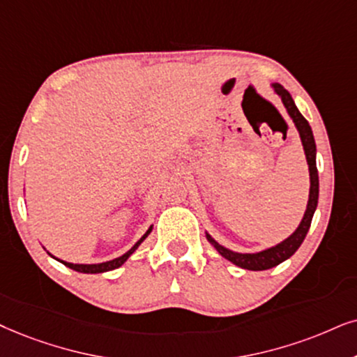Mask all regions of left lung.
<instances>
[{
  "mask_svg": "<svg viewBox=\"0 0 357 357\" xmlns=\"http://www.w3.org/2000/svg\"><path fill=\"white\" fill-rule=\"evenodd\" d=\"M275 92L278 93L280 98H282L283 105H285L288 115L291 116L293 123L296 125V130H298L301 143H303V150L306 155V161H308V168H310V199H308V206H306L305 215L301 219V222L298 225L295 232L291 234L290 237L285 238L283 242H280L278 245L270 247L267 250L257 252V254H237V252H232L225 247L219 245L218 242L212 238L209 234H206L207 241H209L212 245L218 249V252L224 259H227L229 261H232L234 265L237 267L245 268V270H268L272 267H277L278 264L285 261L287 259L295 254L298 250V247L301 245V242L305 241L306 234H308V229L311 225V219H313L314 211H317L318 206V194H319V181H318V169H317V145H314V138H313V132H311V126L303 115L300 114V110L296 108L295 102L290 93H288L287 89H283L280 84H273Z\"/></svg>",
  "mask_w": 357,
  "mask_h": 357,
  "instance_id": "left-lung-1",
  "label": "left lung"
}]
</instances>
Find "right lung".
Instances as JSON below:
<instances>
[{
	"mask_svg": "<svg viewBox=\"0 0 357 357\" xmlns=\"http://www.w3.org/2000/svg\"><path fill=\"white\" fill-rule=\"evenodd\" d=\"M151 229H153V225L145 232V236H143L137 243H135L132 249L126 252V254L119 257V259H114V260H110V261H103V264H92V265H85V264H69V261L59 260V259H57V260L61 261V264H64L66 267H69V268L75 270V272H80V273H102V272H108V270H115V268L121 267V265H123L125 261H126V259H128V257L132 255L133 252L138 249V245L148 237V234L151 232Z\"/></svg>",
	"mask_w": 357,
	"mask_h": 357,
	"instance_id": "obj_1",
	"label": "right lung"
}]
</instances>
